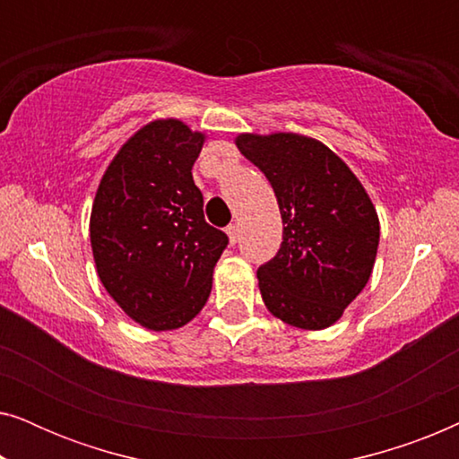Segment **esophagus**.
<instances>
[{"label":"esophagus","mask_w":459,"mask_h":459,"mask_svg":"<svg viewBox=\"0 0 459 459\" xmlns=\"http://www.w3.org/2000/svg\"><path fill=\"white\" fill-rule=\"evenodd\" d=\"M228 238H230V242L231 244H236L238 242V238H240V228H238L236 223H231V225H228Z\"/></svg>","instance_id":"1"}]
</instances>
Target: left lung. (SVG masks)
Listing matches in <instances>:
<instances>
[{
  "label": "left lung",
  "mask_w": 459,
  "mask_h": 459,
  "mask_svg": "<svg viewBox=\"0 0 459 459\" xmlns=\"http://www.w3.org/2000/svg\"><path fill=\"white\" fill-rule=\"evenodd\" d=\"M236 146L265 173L284 223L278 255L256 272L265 307L294 328H328L372 275L380 242L372 200L313 137L242 134Z\"/></svg>",
  "instance_id": "left-lung-1"
}]
</instances>
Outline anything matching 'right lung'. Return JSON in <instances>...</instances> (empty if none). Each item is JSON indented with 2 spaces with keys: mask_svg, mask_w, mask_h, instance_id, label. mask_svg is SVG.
I'll return each instance as SVG.
<instances>
[{
  "mask_svg": "<svg viewBox=\"0 0 459 459\" xmlns=\"http://www.w3.org/2000/svg\"><path fill=\"white\" fill-rule=\"evenodd\" d=\"M204 134L159 118L129 137L106 169L90 238L106 292L143 328L186 325L203 309L228 236L204 221L192 178Z\"/></svg>",
  "mask_w": 459,
  "mask_h": 459,
  "instance_id": "obj_1",
  "label": "right lung"
}]
</instances>
